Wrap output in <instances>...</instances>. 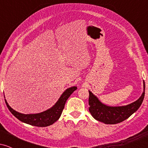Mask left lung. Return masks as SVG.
<instances>
[{"label": "left lung", "mask_w": 148, "mask_h": 148, "mask_svg": "<svg viewBox=\"0 0 148 148\" xmlns=\"http://www.w3.org/2000/svg\"><path fill=\"white\" fill-rule=\"evenodd\" d=\"M145 82L143 81V91L136 101L120 106H111L101 102L96 95L89 90V111L95 120L106 125L120 123L135 113L140 106L145 96Z\"/></svg>", "instance_id": "8db88e82"}]
</instances>
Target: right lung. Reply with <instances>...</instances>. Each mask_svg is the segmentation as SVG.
<instances>
[{
    "mask_svg": "<svg viewBox=\"0 0 148 148\" xmlns=\"http://www.w3.org/2000/svg\"><path fill=\"white\" fill-rule=\"evenodd\" d=\"M76 89H77L76 86H72V87L66 89L53 106L45 111L38 113L23 114V113H19L11 108L5 99V103L8 109L11 112L12 114L16 117L20 121L28 124V125H33V126L45 127L53 125L60 118L67 99L72 94L73 92L75 91Z\"/></svg>",
    "mask_w": 148,
    "mask_h": 148,
    "instance_id": "right-lung-1",
    "label": "right lung"
}]
</instances>
